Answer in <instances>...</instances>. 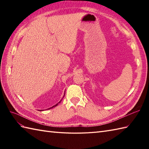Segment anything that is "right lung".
Listing matches in <instances>:
<instances>
[{"instance_id":"right-lung-1","label":"right lung","mask_w":149,"mask_h":149,"mask_svg":"<svg viewBox=\"0 0 149 149\" xmlns=\"http://www.w3.org/2000/svg\"><path fill=\"white\" fill-rule=\"evenodd\" d=\"M61 102V101H60V102H58V104H56V105H55V106H52V107H50V108H49V109H51V108H52V107H56V106H58V104H59V102ZM41 111H42V110H41Z\"/></svg>"}]
</instances>
